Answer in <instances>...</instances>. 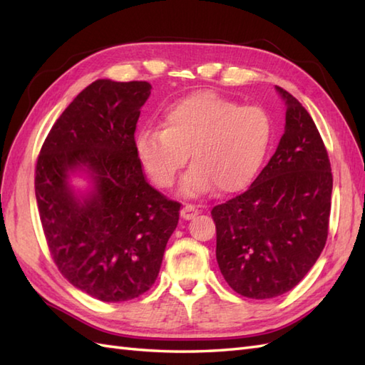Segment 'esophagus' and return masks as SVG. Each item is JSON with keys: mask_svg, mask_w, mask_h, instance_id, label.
Masks as SVG:
<instances>
[{"mask_svg": "<svg viewBox=\"0 0 365 365\" xmlns=\"http://www.w3.org/2000/svg\"><path fill=\"white\" fill-rule=\"evenodd\" d=\"M197 213H199V208L196 205H192V204H187L180 212L183 220H192Z\"/></svg>", "mask_w": 365, "mask_h": 365, "instance_id": "1", "label": "esophagus"}]
</instances>
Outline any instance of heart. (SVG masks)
<instances>
[{
    "mask_svg": "<svg viewBox=\"0 0 365 365\" xmlns=\"http://www.w3.org/2000/svg\"><path fill=\"white\" fill-rule=\"evenodd\" d=\"M271 143V120L259 106H242L215 92H197L169 106L163 130L144 128L136 153L153 183L169 188L187 165L182 191L202 196L237 192L257 175Z\"/></svg>",
    "mask_w": 365,
    "mask_h": 365,
    "instance_id": "obj_1",
    "label": "heart"
}]
</instances>
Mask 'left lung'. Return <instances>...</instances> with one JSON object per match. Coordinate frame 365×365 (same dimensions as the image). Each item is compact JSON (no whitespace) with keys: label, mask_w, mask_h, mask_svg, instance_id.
I'll return each instance as SVG.
<instances>
[{"label":"left lung","mask_w":365,"mask_h":365,"mask_svg":"<svg viewBox=\"0 0 365 365\" xmlns=\"http://www.w3.org/2000/svg\"><path fill=\"white\" fill-rule=\"evenodd\" d=\"M285 131L242 195L213 207L216 260L238 294L276 298L314 267L327 243L332 174L311 114L285 89Z\"/></svg>","instance_id":"left-lung-1"}]
</instances>
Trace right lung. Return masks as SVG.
<instances>
[{
    "label": "right lung",
    "instance_id": "1",
    "mask_svg": "<svg viewBox=\"0 0 365 365\" xmlns=\"http://www.w3.org/2000/svg\"><path fill=\"white\" fill-rule=\"evenodd\" d=\"M147 81L97 80L54 122L36 165V199L51 257L68 282L105 302L130 301L160 273L180 204L147 183L135 131ZM86 170L78 198L68 174Z\"/></svg>",
    "mask_w": 365,
    "mask_h": 365
}]
</instances>
